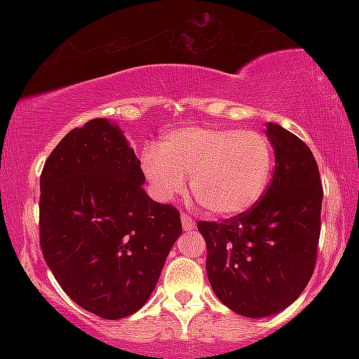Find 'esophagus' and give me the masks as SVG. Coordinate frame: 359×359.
<instances>
[{"label":"esophagus","mask_w":359,"mask_h":359,"mask_svg":"<svg viewBox=\"0 0 359 359\" xmlns=\"http://www.w3.org/2000/svg\"><path fill=\"white\" fill-rule=\"evenodd\" d=\"M180 221H182V226H184L185 231H189V229H194V228H196V221H194L192 217L189 216L187 212H182V214H180Z\"/></svg>","instance_id":"esophagus-1"}]
</instances>
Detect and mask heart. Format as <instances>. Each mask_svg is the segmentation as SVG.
I'll list each match as a JSON object with an SVG mask.
<instances>
[{
	"mask_svg": "<svg viewBox=\"0 0 359 359\" xmlns=\"http://www.w3.org/2000/svg\"><path fill=\"white\" fill-rule=\"evenodd\" d=\"M275 151L270 138L255 130L185 126L170 131L158 147L140 156L143 175L158 201L191 191L205 211L236 216L248 211L269 187Z\"/></svg>",
	"mask_w": 359,
	"mask_h": 359,
	"instance_id": "obj_1",
	"label": "heart"
}]
</instances>
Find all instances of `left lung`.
<instances>
[{"mask_svg": "<svg viewBox=\"0 0 359 359\" xmlns=\"http://www.w3.org/2000/svg\"><path fill=\"white\" fill-rule=\"evenodd\" d=\"M275 172L248 211L199 221L205 271L217 299L236 314L266 317L290 306L317 262L323 185L311 148L275 123L266 125Z\"/></svg>", "mask_w": 359, "mask_h": 359, "instance_id": "1", "label": "left lung"}]
</instances>
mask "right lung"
Segmentation results:
<instances>
[{"label": "right lung", "instance_id": "obj_1", "mask_svg": "<svg viewBox=\"0 0 359 359\" xmlns=\"http://www.w3.org/2000/svg\"><path fill=\"white\" fill-rule=\"evenodd\" d=\"M125 135L108 119L74 128L40 175V248L62 290L90 314L121 319L145 306L180 212L147 196Z\"/></svg>", "mask_w": 359, "mask_h": 359}]
</instances>
